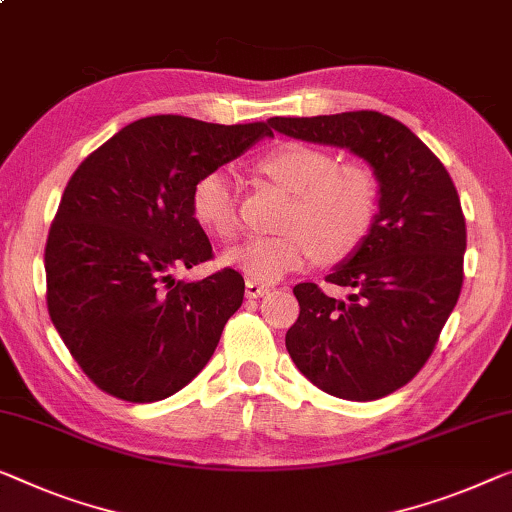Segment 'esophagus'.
Segmentation results:
<instances>
[{"label":"esophagus","instance_id":"esophagus-1","mask_svg":"<svg viewBox=\"0 0 512 512\" xmlns=\"http://www.w3.org/2000/svg\"><path fill=\"white\" fill-rule=\"evenodd\" d=\"M269 285H264V282L259 280H246V296L248 299H259V296L269 294Z\"/></svg>","mask_w":512,"mask_h":512}]
</instances>
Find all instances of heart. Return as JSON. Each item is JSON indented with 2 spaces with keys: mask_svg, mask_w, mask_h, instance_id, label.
Instances as JSON below:
<instances>
[{
  "mask_svg": "<svg viewBox=\"0 0 512 512\" xmlns=\"http://www.w3.org/2000/svg\"><path fill=\"white\" fill-rule=\"evenodd\" d=\"M257 170L292 195L278 236H250L227 248L223 264L250 280L276 282L308 266L354 255L375 227L379 183L361 163H335L329 151L303 142H282L257 160ZM193 216L209 234L234 239L241 227L239 197L230 172L202 174L190 197Z\"/></svg>",
  "mask_w": 512,
  "mask_h": 512,
  "instance_id": "1",
  "label": "heart"
}]
</instances>
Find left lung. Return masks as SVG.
Returning a JSON list of instances; mask_svg holds the SVG:
<instances>
[{
  "label": "left lung",
  "mask_w": 512,
  "mask_h": 512,
  "mask_svg": "<svg viewBox=\"0 0 512 512\" xmlns=\"http://www.w3.org/2000/svg\"><path fill=\"white\" fill-rule=\"evenodd\" d=\"M273 131L349 149L379 181V213L361 248L326 276V296L299 282L301 312L285 335L305 377L342 400H379L421 372L464 280L467 225L451 174L398 119L375 110L273 117Z\"/></svg>",
  "instance_id": "left-lung-1"
}]
</instances>
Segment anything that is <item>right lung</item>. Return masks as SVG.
Segmentation results:
<instances>
[{
	"instance_id": "1",
	"label": "right lung",
	"mask_w": 512,
	"mask_h": 512,
	"mask_svg": "<svg viewBox=\"0 0 512 512\" xmlns=\"http://www.w3.org/2000/svg\"><path fill=\"white\" fill-rule=\"evenodd\" d=\"M266 121L207 124L156 114L82 160L45 243L48 312L82 372L114 398L156 402L209 363L246 282L220 269L174 280L213 257L190 197L202 174L241 156Z\"/></svg>"
}]
</instances>
